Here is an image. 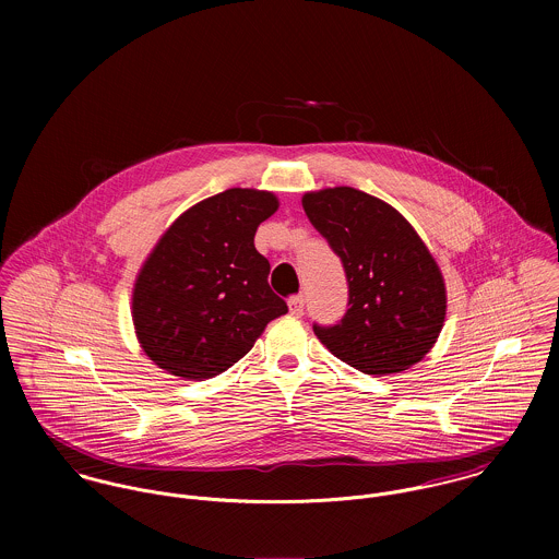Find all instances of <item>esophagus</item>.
<instances>
[{
    "instance_id": "obj_1",
    "label": "esophagus",
    "mask_w": 559,
    "mask_h": 559,
    "mask_svg": "<svg viewBox=\"0 0 559 559\" xmlns=\"http://www.w3.org/2000/svg\"><path fill=\"white\" fill-rule=\"evenodd\" d=\"M288 308H290V314H293V317H297V319L304 317V308H306L304 297H299V295H297V297H290V299H288Z\"/></svg>"
}]
</instances>
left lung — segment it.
I'll use <instances>...</instances> for the list:
<instances>
[{
	"instance_id": "obj_1",
	"label": "left lung",
	"mask_w": 559,
	"mask_h": 559,
	"mask_svg": "<svg viewBox=\"0 0 559 559\" xmlns=\"http://www.w3.org/2000/svg\"><path fill=\"white\" fill-rule=\"evenodd\" d=\"M312 226L340 255L348 310L320 326V342L366 374H394L421 361L445 320V282L428 247L388 202L353 187L304 195Z\"/></svg>"
}]
</instances>
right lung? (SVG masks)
<instances>
[{"instance_id":"right-lung-1","label":"right lung","mask_w":559,"mask_h":559,"mask_svg":"<svg viewBox=\"0 0 559 559\" xmlns=\"http://www.w3.org/2000/svg\"><path fill=\"white\" fill-rule=\"evenodd\" d=\"M277 206L271 191L228 189L165 230L138 273L131 306L138 340L160 370L213 379L288 312L269 286V260L253 245Z\"/></svg>"}]
</instances>
